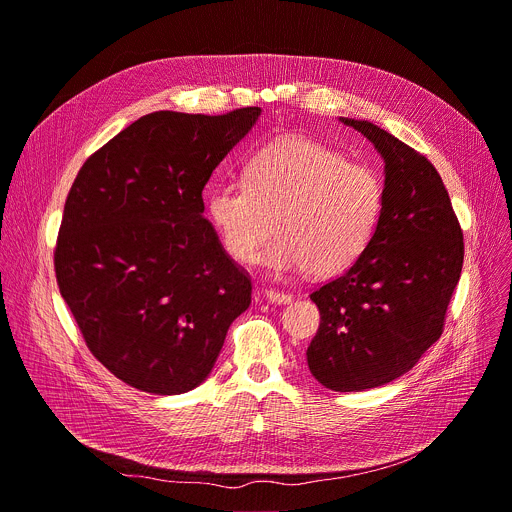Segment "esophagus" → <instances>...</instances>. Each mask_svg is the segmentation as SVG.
<instances>
[{
    "label": "esophagus",
    "instance_id": "34e87169",
    "mask_svg": "<svg viewBox=\"0 0 512 512\" xmlns=\"http://www.w3.org/2000/svg\"><path fill=\"white\" fill-rule=\"evenodd\" d=\"M263 296H265L269 302H276V304H288V302H292V298H294L290 292H280V290H271V288L263 290Z\"/></svg>",
    "mask_w": 512,
    "mask_h": 512
}]
</instances>
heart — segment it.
Segmentation results:
<instances>
[{
	"label": "heart",
	"instance_id": "heart-1",
	"mask_svg": "<svg viewBox=\"0 0 512 512\" xmlns=\"http://www.w3.org/2000/svg\"><path fill=\"white\" fill-rule=\"evenodd\" d=\"M381 210L383 185L370 166L302 135L263 146L247 162L245 181H222L208 197L222 245L241 263L257 257L276 220L280 236L263 255L276 274L346 269L370 243Z\"/></svg>",
	"mask_w": 512,
	"mask_h": 512
}]
</instances>
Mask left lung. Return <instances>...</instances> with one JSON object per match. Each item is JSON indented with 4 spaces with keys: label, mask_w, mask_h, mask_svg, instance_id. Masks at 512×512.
I'll use <instances>...</instances> for the list:
<instances>
[{
    "label": "left lung",
    "mask_w": 512,
    "mask_h": 512,
    "mask_svg": "<svg viewBox=\"0 0 512 512\" xmlns=\"http://www.w3.org/2000/svg\"><path fill=\"white\" fill-rule=\"evenodd\" d=\"M342 121L385 160L383 210L356 263L311 294L321 325L306 350L331 391L381 387L414 368L445 329L463 232L432 162L368 121Z\"/></svg>",
    "instance_id": "1"
}]
</instances>
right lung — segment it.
<instances>
[{"mask_svg": "<svg viewBox=\"0 0 512 512\" xmlns=\"http://www.w3.org/2000/svg\"><path fill=\"white\" fill-rule=\"evenodd\" d=\"M259 115H144L82 164L67 193L59 292L92 356L135 389L201 385L249 309L251 276L203 218L201 191Z\"/></svg>", "mask_w": 512, "mask_h": 512, "instance_id": "1", "label": "right lung"}]
</instances>
